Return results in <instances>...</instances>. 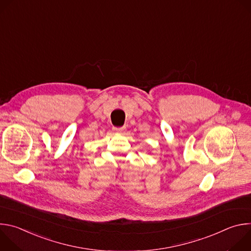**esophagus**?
<instances>
[{
    "label": "esophagus",
    "mask_w": 251,
    "mask_h": 251,
    "mask_svg": "<svg viewBox=\"0 0 251 251\" xmlns=\"http://www.w3.org/2000/svg\"><path fill=\"white\" fill-rule=\"evenodd\" d=\"M125 130V127H113V131L115 133H121Z\"/></svg>",
    "instance_id": "esophagus-1"
}]
</instances>
